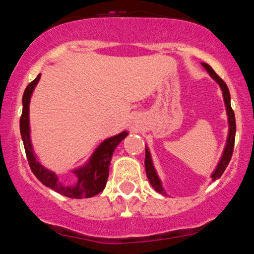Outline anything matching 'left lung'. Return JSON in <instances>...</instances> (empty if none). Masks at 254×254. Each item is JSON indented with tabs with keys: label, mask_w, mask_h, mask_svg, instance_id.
Masks as SVG:
<instances>
[{
	"label": "left lung",
	"mask_w": 254,
	"mask_h": 254,
	"mask_svg": "<svg viewBox=\"0 0 254 254\" xmlns=\"http://www.w3.org/2000/svg\"><path fill=\"white\" fill-rule=\"evenodd\" d=\"M201 65L204 66V68L207 71V73L210 74L212 79L216 80V83L219 85V88H221L222 94H223V100H224L225 110H227L228 125H229L227 143H225L224 149H223L222 157H221V159H219V161H218V164H217L214 171L211 174V178H212V181H216L222 176L223 172H224V170L227 169L228 164H229L231 155H233L234 143H235V132H236L235 114H234V111L231 110L230 93H229V89H228L227 84L224 83V80H223L219 76H217V73L213 71L212 67H211L210 65H207V64H205V63H201ZM144 166H146V174H147V177H148L150 186H152L153 188L158 191V193L166 195L165 189L163 188L161 180L159 178L158 174H157V170H155L154 165H153V160H152V157H150V152H149L148 147H146V160H144Z\"/></svg>",
	"instance_id": "1"
}]
</instances>
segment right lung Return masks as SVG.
I'll use <instances>...</instances> for the list:
<instances>
[{"label": "right lung", "instance_id": "right-lung-1", "mask_svg": "<svg viewBox=\"0 0 254 254\" xmlns=\"http://www.w3.org/2000/svg\"><path fill=\"white\" fill-rule=\"evenodd\" d=\"M40 78L41 73L25 89L23 95V113L20 117V133L30 168L33 175L44 186L49 187L57 193L72 197V199H83V197L86 199V197L94 196L105 189L114 149L129 135V132L122 131L118 135L106 138L96 147L84 165L72 170L71 172L73 174L72 182L61 181L54 171L47 169L43 164L40 163L32 147L31 129H30V101H31L32 93Z\"/></svg>", "mask_w": 254, "mask_h": 254}]
</instances>
